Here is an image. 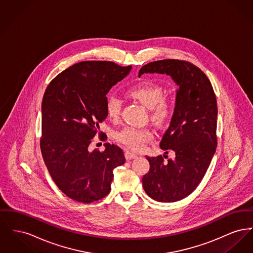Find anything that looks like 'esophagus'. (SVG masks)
Here are the masks:
<instances>
[{
  "label": "esophagus",
  "mask_w": 253,
  "mask_h": 253,
  "mask_svg": "<svg viewBox=\"0 0 253 253\" xmlns=\"http://www.w3.org/2000/svg\"><path fill=\"white\" fill-rule=\"evenodd\" d=\"M125 157H126L127 160H132L133 158L137 157V155H136V154H133L132 152H130V151H126V152H125Z\"/></svg>",
  "instance_id": "1"
}]
</instances>
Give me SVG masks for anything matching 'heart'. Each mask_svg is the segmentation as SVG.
I'll return each instance as SVG.
<instances>
[{
  "label": "heart",
  "mask_w": 253,
  "mask_h": 253,
  "mask_svg": "<svg viewBox=\"0 0 253 253\" xmlns=\"http://www.w3.org/2000/svg\"><path fill=\"white\" fill-rule=\"evenodd\" d=\"M130 96L150 109L151 119L157 123L166 121L171 113V103L164 98V90L159 84L143 81L132 86L128 91ZM122 100L117 95H110L106 100L109 120L117 121L121 115ZM153 137V133L145 128L126 126L116 133L117 140L132 150H139Z\"/></svg>",
  "instance_id": "1"
}]
</instances>
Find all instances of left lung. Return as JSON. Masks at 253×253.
I'll return each instance as SVG.
<instances>
[{
    "mask_svg": "<svg viewBox=\"0 0 253 253\" xmlns=\"http://www.w3.org/2000/svg\"><path fill=\"white\" fill-rule=\"evenodd\" d=\"M147 73L166 74L179 87L171 121L159 144L162 150L173 151L175 157L165 162L162 156L146 157L150 169L142 178L151 198L175 202L197 188L215 154L216 96L204 72L191 62L157 60L144 65L138 77Z\"/></svg>",
    "mask_w": 253,
    "mask_h": 253,
    "instance_id": "1",
    "label": "left lung"
}]
</instances>
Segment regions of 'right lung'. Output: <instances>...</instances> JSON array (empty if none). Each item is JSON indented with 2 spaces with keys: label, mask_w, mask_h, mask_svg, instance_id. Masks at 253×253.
Instances as JSON below:
<instances>
[{
  "label": "right lung",
  "mask_w": 253,
  "mask_h": 253,
  "mask_svg": "<svg viewBox=\"0 0 253 253\" xmlns=\"http://www.w3.org/2000/svg\"><path fill=\"white\" fill-rule=\"evenodd\" d=\"M112 61H82L49 84L42 102L41 151L52 179L69 198L91 203L111 190L113 170L125 163L120 147L105 150L89 145L107 118L109 90L131 72Z\"/></svg>",
  "instance_id": "obj_1"
}]
</instances>
